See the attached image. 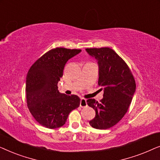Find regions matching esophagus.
Segmentation results:
<instances>
[{"instance_id":"1","label":"esophagus","mask_w":160,"mask_h":160,"mask_svg":"<svg viewBox=\"0 0 160 160\" xmlns=\"http://www.w3.org/2000/svg\"><path fill=\"white\" fill-rule=\"evenodd\" d=\"M87 100L84 99V98H82L80 100V107H87Z\"/></svg>"}]
</instances>
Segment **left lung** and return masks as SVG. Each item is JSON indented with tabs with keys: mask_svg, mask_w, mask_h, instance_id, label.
I'll return each instance as SVG.
<instances>
[{
	"mask_svg": "<svg viewBox=\"0 0 160 160\" xmlns=\"http://www.w3.org/2000/svg\"><path fill=\"white\" fill-rule=\"evenodd\" d=\"M86 52L98 61V85L103 91L100 102L95 99L87 100L95 111V117L89 124L98 130H106L117 124L127 113L136 85L128 65L113 49L92 48Z\"/></svg>",
	"mask_w": 160,
	"mask_h": 160,
	"instance_id": "1",
	"label": "left lung"
}]
</instances>
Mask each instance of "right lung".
<instances>
[{"instance_id": "right-lung-1", "label": "right lung", "mask_w": 160, "mask_h": 160, "mask_svg": "<svg viewBox=\"0 0 160 160\" xmlns=\"http://www.w3.org/2000/svg\"><path fill=\"white\" fill-rule=\"evenodd\" d=\"M81 49L55 48L36 60L26 77V98L30 112L41 125L55 129L64 125L69 113L80 105L77 95H67L58 91L68 60Z\"/></svg>"}]
</instances>
